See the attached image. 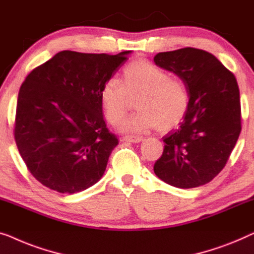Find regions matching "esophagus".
<instances>
[{"instance_id":"1","label":"esophagus","mask_w":254,"mask_h":254,"mask_svg":"<svg viewBox=\"0 0 254 254\" xmlns=\"http://www.w3.org/2000/svg\"><path fill=\"white\" fill-rule=\"evenodd\" d=\"M122 140L128 142H140L144 140V138L138 137V135H126V137L122 138Z\"/></svg>"}]
</instances>
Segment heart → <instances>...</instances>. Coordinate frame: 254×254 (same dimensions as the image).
<instances>
[{"instance_id":"heart-1","label":"heart","mask_w":254,"mask_h":254,"mask_svg":"<svg viewBox=\"0 0 254 254\" xmlns=\"http://www.w3.org/2000/svg\"><path fill=\"white\" fill-rule=\"evenodd\" d=\"M137 96L138 112L121 126L127 133H145L156 127L160 131L170 130L183 120L189 107L183 81L147 60H135L124 66L123 81L112 76L100 90L107 121L117 126L127 115L131 98Z\"/></svg>"}]
</instances>
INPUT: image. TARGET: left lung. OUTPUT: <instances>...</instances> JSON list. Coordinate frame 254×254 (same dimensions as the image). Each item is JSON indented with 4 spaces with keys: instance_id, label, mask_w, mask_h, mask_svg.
Listing matches in <instances>:
<instances>
[{
    "instance_id": "left-lung-1",
    "label": "left lung",
    "mask_w": 254,
    "mask_h": 254,
    "mask_svg": "<svg viewBox=\"0 0 254 254\" xmlns=\"http://www.w3.org/2000/svg\"><path fill=\"white\" fill-rule=\"evenodd\" d=\"M154 62L176 74L189 94L183 121L163 137L154 173L173 187H201L223 169L241 133L237 80L215 56L197 48L159 53Z\"/></svg>"
}]
</instances>
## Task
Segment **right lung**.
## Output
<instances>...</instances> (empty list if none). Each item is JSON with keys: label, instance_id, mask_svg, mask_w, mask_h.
<instances>
[{"label": "right lung", "instance_id": "1", "mask_svg": "<svg viewBox=\"0 0 254 254\" xmlns=\"http://www.w3.org/2000/svg\"><path fill=\"white\" fill-rule=\"evenodd\" d=\"M128 54L63 51L35 67L21 84L15 140L30 173L42 185L72 194L103 176L119 139L106 126L100 90Z\"/></svg>", "mask_w": 254, "mask_h": 254}]
</instances>
